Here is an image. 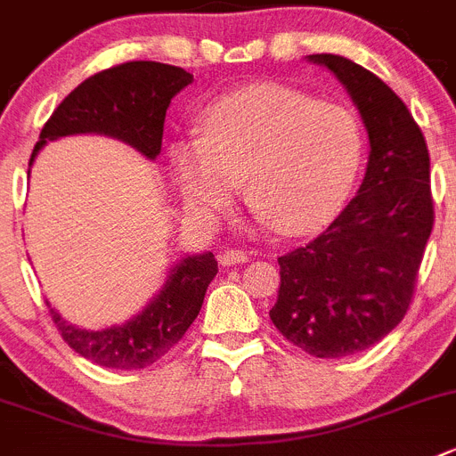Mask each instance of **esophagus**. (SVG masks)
Listing matches in <instances>:
<instances>
[{
	"mask_svg": "<svg viewBox=\"0 0 456 456\" xmlns=\"http://www.w3.org/2000/svg\"><path fill=\"white\" fill-rule=\"evenodd\" d=\"M248 262V255L244 250L237 248H228L224 253H219V264L221 266H232V264H246Z\"/></svg>",
	"mask_w": 456,
	"mask_h": 456,
	"instance_id": "34e87169",
	"label": "esophagus"
}]
</instances>
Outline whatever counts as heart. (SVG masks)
Instances as JSON below:
<instances>
[{
  "mask_svg": "<svg viewBox=\"0 0 456 456\" xmlns=\"http://www.w3.org/2000/svg\"><path fill=\"white\" fill-rule=\"evenodd\" d=\"M199 136L176 138L170 163L185 203L212 219L248 203L280 235H305L331 221L361 175L365 138L349 110L284 85H255L203 110Z\"/></svg>",
  "mask_w": 456,
  "mask_h": 456,
  "instance_id": "b5f03b06",
  "label": "heart"
}]
</instances>
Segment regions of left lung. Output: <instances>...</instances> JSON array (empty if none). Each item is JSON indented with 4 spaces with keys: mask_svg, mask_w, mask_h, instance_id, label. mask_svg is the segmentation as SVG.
I'll use <instances>...</instances> for the list:
<instances>
[{
    "mask_svg": "<svg viewBox=\"0 0 456 456\" xmlns=\"http://www.w3.org/2000/svg\"><path fill=\"white\" fill-rule=\"evenodd\" d=\"M327 67L361 111L370 136L362 185L345 210L300 248L277 257V331L315 358H342L383 340L410 309L435 224L430 154L405 102L342 55Z\"/></svg>",
    "mask_w": 456,
    "mask_h": 456,
    "instance_id": "1",
    "label": "left lung"
}]
</instances>
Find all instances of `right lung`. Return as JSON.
<instances>
[{"instance_id": "right-lung-1", "label": "right lung", "mask_w": 456, "mask_h": 456, "mask_svg": "<svg viewBox=\"0 0 456 456\" xmlns=\"http://www.w3.org/2000/svg\"><path fill=\"white\" fill-rule=\"evenodd\" d=\"M190 82L192 73L185 69L145 60L118 64L86 77L46 120L28 166H33L46 142L73 134H105L154 160L160 154L170 101ZM216 271L212 253L179 259L154 300L136 318L118 327L86 331L69 324L51 305L49 314L64 342L86 361L110 370H145L179 345L197 320Z\"/></svg>"}]
</instances>
